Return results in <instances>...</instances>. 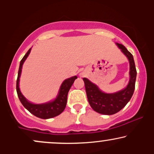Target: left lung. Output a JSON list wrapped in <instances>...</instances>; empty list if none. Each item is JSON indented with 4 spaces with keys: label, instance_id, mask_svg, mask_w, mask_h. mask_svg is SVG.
<instances>
[{
    "label": "left lung",
    "instance_id": "obj_1",
    "mask_svg": "<svg viewBox=\"0 0 154 154\" xmlns=\"http://www.w3.org/2000/svg\"><path fill=\"white\" fill-rule=\"evenodd\" d=\"M122 52L127 56L130 62V81L126 88L114 93H105L87 78H83L86 94L90 105L96 112L106 115L114 114L122 109L131 99L137 76L133 56L123 45L116 43Z\"/></svg>",
    "mask_w": 154,
    "mask_h": 154
}]
</instances>
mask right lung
<instances>
[{
    "instance_id": "add662e5",
    "label": "right lung",
    "mask_w": 154,
    "mask_h": 154,
    "mask_svg": "<svg viewBox=\"0 0 154 154\" xmlns=\"http://www.w3.org/2000/svg\"><path fill=\"white\" fill-rule=\"evenodd\" d=\"M30 51L31 48H29V51L26 52V54L24 55L23 59L20 61V65H19L18 72V77H17V95H18L19 100H20L22 105L31 114H32L33 115L37 116V117L41 118V119H50V118H53L54 116L59 115L64 110L65 107L66 106L67 95H68L69 91L70 88L72 87V84L75 82V79L77 78V76H74V77H70V78L65 79L63 81L62 84H61V87H60L59 94H58L57 97H56L55 100L48 102V103L42 104H34L30 103L22 94L20 90H19V78H20L21 72H22V65L26 58H27V56H29Z\"/></svg>"
}]
</instances>
